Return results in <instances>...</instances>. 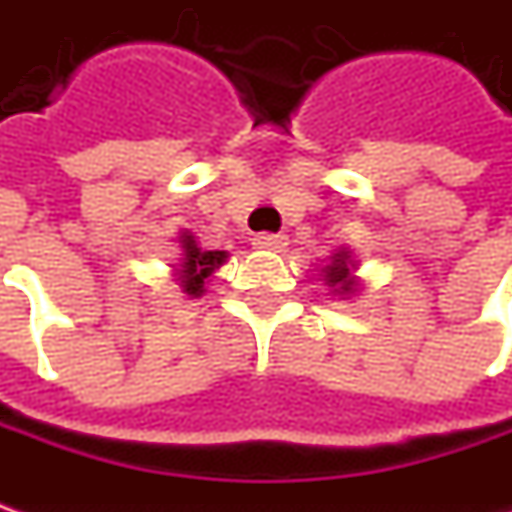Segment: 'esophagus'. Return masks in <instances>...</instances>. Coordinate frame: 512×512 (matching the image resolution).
I'll list each match as a JSON object with an SVG mask.
<instances>
[{"label":"esophagus","instance_id":"obj_1","mask_svg":"<svg viewBox=\"0 0 512 512\" xmlns=\"http://www.w3.org/2000/svg\"><path fill=\"white\" fill-rule=\"evenodd\" d=\"M253 245L262 247V250H282L287 245V236H282V233H256Z\"/></svg>","mask_w":512,"mask_h":512}]
</instances>
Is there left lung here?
I'll list each match as a JSON object with an SVG mask.
<instances>
[{
	"label": "left lung",
	"mask_w": 512,
	"mask_h": 512,
	"mask_svg": "<svg viewBox=\"0 0 512 512\" xmlns=\"http://www.w3.org/2000/svg\"><path fill=\"white\" fill-rule=\"evenodd\" d=\"M347 276H350V267H347V262H344V256H339V259L330 265V270H327V279H330L333 285L342 287V290H350V287H353V282H350Z\"/></svg>",
	"instance_id": "left-lung-1"
}]
</instances>
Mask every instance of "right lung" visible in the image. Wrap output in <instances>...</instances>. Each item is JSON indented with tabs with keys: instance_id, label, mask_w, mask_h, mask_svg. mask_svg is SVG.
Here are the masks:
<instances>
[{
	"instance_id": "1",
	"label": "right lung",
	"mask_w": 512,
	"mask_h": 512,
	"mask_svg": "<svg viewBox=\"0 0 512 512\" xmlns=\"http://www.w3.org/2000/svg\"><path fill=\"white\" fill-rule=\"evenodd\" d=\"M185 265H182V285L190 296H199L205 279L213 273V267H219L225 262V250H199L196 242L185 236Z\"/></svg>"
}]
</instances>
